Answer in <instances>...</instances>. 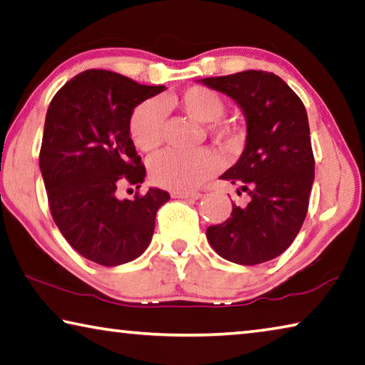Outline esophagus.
Wrapping results in <instances>:
<instances>
[{"mask_svg": "<svg viewBox=\"0 0 365 365\" xmlns=\"http://www.w3.org/2000/svg\"><path fill=\"white\" fill-rule=\"evenodd\" d=\"M172 198L178 200H200V193H185V192H172Z\"/></svg>", "mask_w": 365, "mask_h": 365, "instance_id": "esophagus-1", "label": "esophagus"}]
</instances>
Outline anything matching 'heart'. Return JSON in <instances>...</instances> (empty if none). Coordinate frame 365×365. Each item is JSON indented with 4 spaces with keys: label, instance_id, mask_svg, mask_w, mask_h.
Returning <instances> with one entry per match:
<instances>
[{
    "label": "heart",
    "instance_id": "obj_1",
    "mask_svg": "<svg viewBox=\"0 0 365 365\" xmlns=\"http://www.w3.org/2000/svg\"><path fill=\"white\" fill-rule=\"evenodd\" d=\"M165 108H175L198 123H212L210 133L222 146L229 149L240 146L242 133L239 128L229 123H214L222 117L225 110L219 94L203 86H193L178 94L160 101H148L136 107L131 115L130 135L138 149L151 153L160 146ZM219 167L221 159L210 149H201L195 154L169 151L159 154L151 162V177L159 187L173 192H190L216 173Z\"/></svg>",
    "mask_w": 365,
    "mask_h": 365
}]
</instances>
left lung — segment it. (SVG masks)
<instances>
[{
    "label": "left lung",
    "mask_w": 365,
    "mask_h": 365,
    "mask_svg": "<svg viewBox=\"0 0 365 365\" xmlns=\"http://www.w3.org/2000/svg\"><path fill=\"white\" fill-rule=\"evenodd\" d=\"M196 83L222 92L240 107L247 123L245 148L221 177L250 196L232 203L227 221L206 229L217 255L237 264H259L279 257L302 227L315 178L307 112L279 76L248 69ZM237 190V193H240Z\"/></svg>",
    "instance_id": "1"
}]
</instances>
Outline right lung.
Wrapping results in <instances>:
<instances>
[{"mask_svg":"<svg viewBox=\"0 0 365 365\" xmlns=\"http://www.w3.org/2000/svg\"><path fill=\"white\" fill-rule=\"evenodd\" d=\"M164 89L88 69L50 102L40 172L55 224L91 262L118 266L140 257L151 244L158 210L170 200L159 188L135 200L117 196L121 183L140 188L146 177L130 135L131 115Z\"/></svg>","mask_w":365,"mask_h":365,"instance_id":"add662e5","label":"right lung"}]
</instances>
